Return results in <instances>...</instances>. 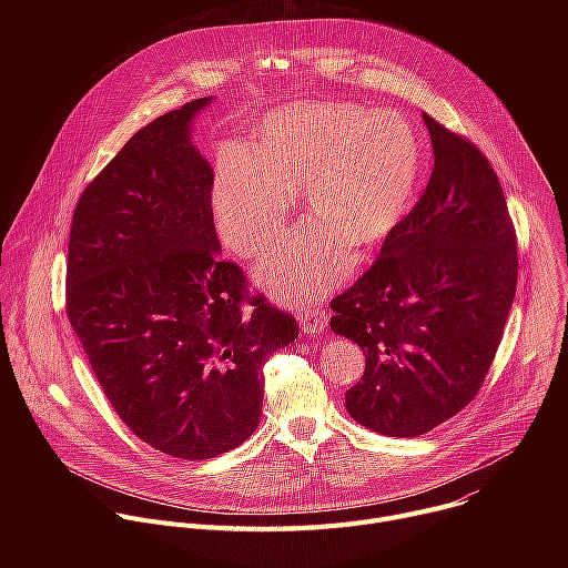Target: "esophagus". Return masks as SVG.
Returning a JSON list of instances; mask_svg holds the SVG:
<instances>
[{
	"label": "esophagus",
	"instance_id": "esophagus-1",
	"mask_svg": "<svg viewBox=\"0 0 568 568\" xmlns=\"http://www.w3.org/2000/svg\"><path fill=\"white\" fill-rule=\"evenodd\" d=\"M326 323H328V316H326V312L318 310V307H307V310L298 312V326L307 335L321 333L323 328H326Z\"/></svg>",
	"mask_w": 568,
	"mask_h": 568
}]
</instances>
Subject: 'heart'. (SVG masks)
<instances>
[{
    "label": "heart",
    "instance_id": "b5f03b06",
    "mask_svg": "<svg viewBox=\"0 0 568 568\" xmlns=\"http://www.w3.org/2000/svg\"><path fill=\"white\" fill-rule=\"evenodd\" d=\"M420 169L418 134L399 112L292 101L256 123L250 145L217 152V226L237 254L256 256L283 233L303 189L314 217L263 256L256 278L281 301H316L351 274V242L371 247L395 229Z\"/></svg>",
    "mask_w": 568,
    "mask_h": 568
}]
</instances>
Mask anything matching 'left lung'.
Instances as JSON below:
<instances>
[{"label": "left lung", "mask_w": 568, "mask_h": 568, "mask_svg": "<svg viewBox=\"0 0 568 568\" xmlns=\"http://www.w3.org/2000/svg\"><path fill=\"white\" fill-rule=\"evenodd\" d=\"M434 173L375 265L333 298L331 328L366 355L353 420L414 438L465 409L490 371L517 290V237L490 161L429 114Z\"/></svg>", "instance_id": "8db88e82"}]
</instances>
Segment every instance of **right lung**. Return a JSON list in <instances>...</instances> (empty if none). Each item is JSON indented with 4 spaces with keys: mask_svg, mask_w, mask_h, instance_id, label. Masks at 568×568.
I'll list each match as a JSON object with an SVG mask.
<instances>
[{
    "mask_svg": "<svg viewBox=\"0 0 568 568\" xmlns=\"http://www.w3.org/2000/svg\"><path fill=\"white\" fill-rule=\"evenodd\" d=\"M213 97L141 128L80 195L67 316L116 416L184 460L220 456L261 423L263 366L298 337L220 261L213 171L193 123Z\"/></svg>",
    "mask_w": 568,
    "mask_h": 568,
    "instance_id": "1",
    "label": "right lung"
}]
</instances>
